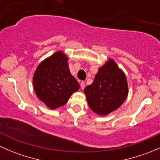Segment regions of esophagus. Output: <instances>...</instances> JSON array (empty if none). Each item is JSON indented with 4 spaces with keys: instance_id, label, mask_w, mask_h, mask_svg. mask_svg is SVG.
I'll list each match as a JSON object with an SVG mask.
<instances>
[{
    "instance_id": "obj_1",
    "label": "esophagus",
    "mask_w": 160,
    "mask_h": 160,
    "mask_svg": "<svg viewBox=\"0 0 160 160\" xmlns=\"http://www.w3.org/2000/svg\"><path fill=\"white\" fill-rule=\"evenodd\" d=\"M84 88H85V83L84 82H81V83H80V88H81L82 90H83L84 89Z\"/></svg>"
}]
</instances>
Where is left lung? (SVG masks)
Returning a JSON list of instances; mask_svg holds the SVG:
<instances>
[{
	"mask_svg": "<svg viewBox=\"0 0 160 160\" xmlns=\"http://www.w3.org/2000/svg\"><path fill=\"white\" fill-rule=\"evenodd\" d=\"M90 108L99 115H107L124 103L128 93L125 73L113 59L98 70L92 84L84 89Z\"/></svg>",
	"mask_w": 160,
	"mask_h": 160,
	"instance_id": "8db88e82",
	"label": "left lung"
}]
</instances>
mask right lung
<instances>
[{
	"instance_id": "obj_1",
	"label": "right lung",
	"mask_w": 160,
	"mask_h": 160,
	"mask_svg": "<svg viewBox=\"0 0 160 160\" xmlns=\"http://www.w3.org/2000/svg\"><path fill=\"white\" fill-rule=\"evenodd\" d=\"M67 62L68 58L62 52H56L43 60L34 73L35 93L51 109L64 105L80 88L77 80L71 75Z\"/></svg>"
}]
</instances>
